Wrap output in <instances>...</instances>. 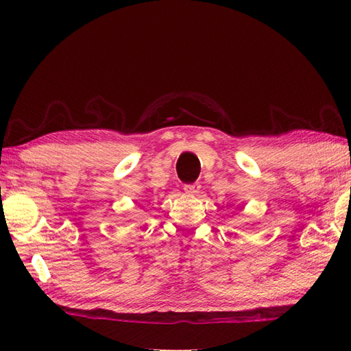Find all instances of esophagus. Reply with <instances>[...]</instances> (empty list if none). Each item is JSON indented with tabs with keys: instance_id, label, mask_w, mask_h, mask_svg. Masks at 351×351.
<instances>
[{
	"instance_id": "obj_1",
	"label": "esophagus",
	"mask_w": 351,
	"mask_h": 351,
	"mask_svg": "<svg viewBox=\"0 0 351 351\" xmlns=\"http://www.w3.org/2000/svg\"><path fill=\"white\" fill-rule=\"evenodd\" d=\"M201 186L198 182H192V184H184V192L187 195H197L199 193Z\"/></svg>"
}]
</instances>
